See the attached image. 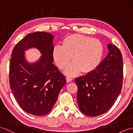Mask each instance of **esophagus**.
<instances>
[{"instance_id": "obj_1", "label": "esophagus", "mask_w": 133, "mask_h": 133, "mask_svg": "<svg viewBox=\"0 0 133 133\" xmlns=\"http://www.w3.org/2000/svg\"><path fill=\"white\" fill-rule=\"evenodd\" d=\"M66 79L67 83L70 82H71V81H72V79L71 78H70V77H66Z\"/></svg>"}]
</instances>
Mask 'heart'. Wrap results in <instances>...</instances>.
<instances>
[{"label":"heart","instance_id":"heart-1","mask_svg":"<svg viewBox=\"0 0 133 133\" xmlns=\"http://www.w3.org/2000/svg\"><path fill=\"white\" fill-rule=\"evenodd\" d=\"M104 49L101 42L97 39L80 34H71L65 38L62 47L53 48L52 56L59 69H64L70 61L72 63L66 69L64 73L69 76L79 74H89L99 66Z\"/></svg>","mask_w":133,"mask_h":133}]
</instances>
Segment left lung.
Masks as SVG:
<instances>
[{"label": "left lung", "instance_id": "8db88e82", "mask_svg": "<svg viewBox=\"0 0 133 133\" xmlns=\"http://www.w3.org/2000/svg\"><path fill=\"white\" fill-rule=\"evenodd\" d=\"M107 49L108 54L97 69L75 79L79 110L89 117L98 116L111 109L122 88V54L111 43Z\"/></svg>", "mask_w": 133, "mask_h": 133}]
</instances>
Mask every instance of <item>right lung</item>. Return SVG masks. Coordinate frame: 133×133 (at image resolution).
Returning <instances> with one entry per match:
<instances>
[{
  "instance_id": "right-lung-1",
  "label": "right lung",
  "mask_w": 133,
  "mask_h": 133,
  "mask_svg": "<svg viewBox=\"0 0 133 133\" xmlns=\"http://www.w3.org/2000/svg\"><path fill=\"white\" fill-rule=\"evenodd\" d=\"M54 36L45 32L30 33L14 48L10 62V85L19 106L27 113H49L66 83L64 76L52 62ZM36 48L42 55L29 63L24 51Z\"/></svg>"
}]
</instances>
